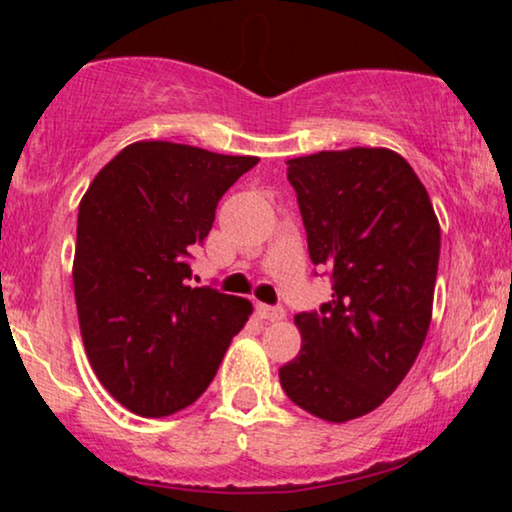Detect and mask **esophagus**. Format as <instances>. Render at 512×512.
Listing matches in <instances>:
<instances>
[{
    "label": "esophagus",
    "instance_id": "esophagus-1",
    "mask_svg": "<svg viewBox=\"0 0 512 512\" xmlns=\"http://www.w3.org/2000/svg\"><path fill=\"white\" fill-rule=\"evenodd\" d=\"M256 310L261 314V319H268V321H282L286 314L284 307H270V305H258Z\"/></svg>",
    "mask_w": 512,
    "mask_h": 512
}]
</instances>
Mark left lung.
I'll use <instances>...</instances> for the list:
<instances>
[{
	"label": "left lung",
	"instance_id": "left-lung-1",
	"mask_svg": "<svg viewBox=\"0 0 512 512\" xmlns=\"http://www.w3.org/2000/svg\"><path fill=\"white\" fill-rule=\"evenodd\" d=\"M291 186L314 265L331 270V300L296 314L303 338L279 382L326 422L373 412L424 345L436 289L440 226L408 160L356 146L291 158Z\"/></svg>",
	"mask_w": 512,
	"mask_h": 512
}]
</instances>
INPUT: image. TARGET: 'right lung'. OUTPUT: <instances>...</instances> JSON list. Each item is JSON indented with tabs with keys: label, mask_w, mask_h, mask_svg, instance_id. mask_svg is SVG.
<instances>
[{
	"label": "right lung",
	"mask_w": 512,
	"mask_h": 512,
	"mask_svg": "<svg viewBox=\"0 0 512 512\" xmlns=\"http://www.w3.org/2000/svg\"><path fill=\"white\" fill-rule=\"evenodd\" d=\"M256 163L135 142L81 198L72 277L83 347L102 387L135 415L167 417L198 401L254 310L186 279L223 193Z\"/></svg>",
	"instance_id": "obj_1"
}]
</instances>
